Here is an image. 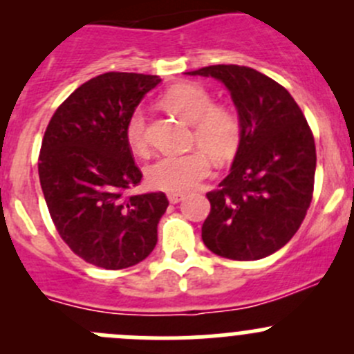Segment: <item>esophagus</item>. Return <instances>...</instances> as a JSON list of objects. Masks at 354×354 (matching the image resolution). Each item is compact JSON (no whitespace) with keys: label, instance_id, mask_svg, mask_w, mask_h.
Masks as SVG:
<instances>
[{"label":"esophagus","instance_id":"obj_1","mask_svg":"<svg viewBox=\"0 0 354 354\" xmlns=\"http://www.w3.org/2000/svg\"><path fill=\"white\" fill-rule=\"evenodd\" d=\"M183 198H185L183 194H167V200H169L171 203H178V202H181Z\"/></svg>","mask_w":354,"mask_h":354}]
</instances>
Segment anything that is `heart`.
<instances>
[{
	"mask_svg": "<svg viewBox=\"0 0 354 354\" xmlns=\"http://www.w3.org/2000/svg\"><path fill=\"white\" fill-rule=\"evenodd\" d=\"M164 104L171 113L187 123L194 124V140L212 159L224 160L236 152L240 145V120L233 111L214 104L205 88L195 84H181L171 88L164 97ZM147 123L140 108L135 109L127 121L128 144L138 154L149 149ZM203 152L185 156H164L147 167V183L164 192H188L195 188L210 173L209 160Z\"/></svg>",
	"mask_w": 354,
	"mask_h": 354,
	"instance_id": "b5f03b06",
	"label": "heart"
}]
</instances>
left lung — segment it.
I'll return each instance as SVG.
<instances>
[{
	"label": "left lung",
	"instance_id": "left-lung-1",
	"mask_svg": "<svg viewBox=\"0 0 354 354\" xmlns=\"http://www.w3.org/2000/svg\"><path fill=\"white\" fill-rule=\"evenodd\" d=\"M212 77L230 91L241 137L231 171L209 192L202 240L216 255L259 260L295 236L315 180V142L291 94L248 66L212 65L188 71Z\"/></svg>",
	"mask_w": 354,
	"mask_h": 354
}]
</instances>
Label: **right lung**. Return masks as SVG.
Wrapping results in <instances>:
<instances>
[{
	"label": "right lung",
	"mask_w": 354,
	"mask_h": 354,
	"mask_svg": "<svg viewBox=\"0 0 354 354\" xmlns=\"http://www.w3.org/2000/svg\"><path fill=\"white\" fill-rule=\"evenodd\" d=\"M157 75L91 78L56 109L39 156V180L63 241L102 269H127L151 255L166 212L162 192L131 194L142 173L131 157L127 121Z\"/></svg>",
	"instance_id": "add662e5"
}]
</instances>
